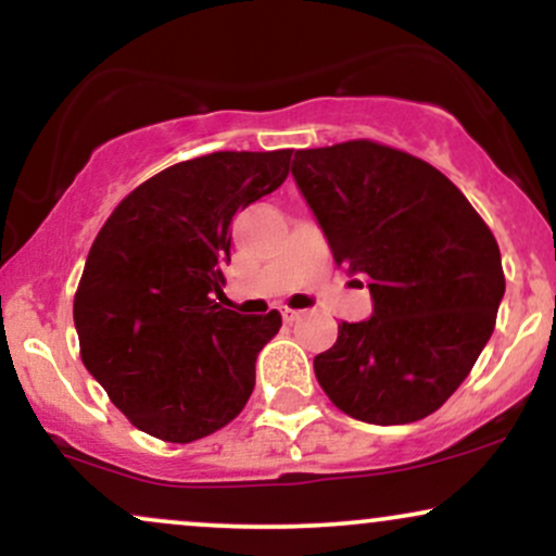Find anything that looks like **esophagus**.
<instances>
[{
	"instance_id": "1",
	"label": "esophagus",
	"mask_w": 556,
	"mask_h": 556,
	"mask_svg": "<svg viewBox=\"0 0 556 556\" xmlns=\"http://www.w3.org/2000/svg\"><path fill=\"white\" fill-rule=\"evenodd\" d=\"M282 318H285L287 324L298 321V318H300V311H295V308H285V311H282Z\"/></svg>"
}]
</instances>
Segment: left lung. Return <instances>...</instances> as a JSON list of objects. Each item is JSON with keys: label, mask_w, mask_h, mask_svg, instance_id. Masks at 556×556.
<instances>
[{"label": "left lung", "mask_w": 556, "mask_h": 556, "mask_svg": "<svg viewBox=\"0 0 556 556\" xmlns=\"http://www.w3.org/2000/svg\"><path fill=\"white\" fill-rule=\"evenodd\" d=\"M292 177L334 264L366 274L374 298V316L342 321L314 358L318 384L366 424L431 416L494 331L504 295L494 235L437 167L376 140L295 151Z\"/></svg>", "instance_id": "8db88e82"}]
</instances>
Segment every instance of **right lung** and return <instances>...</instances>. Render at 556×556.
<instances>
[{"label":"right lung","mask_w":556,"mask_h":556,"mask_svg":"<svg viewBox=\"0 0 556 556\" xmlns=\"http://www.w3.org/2000/svg\"><path fill=\"white\" fill-rule=\"evenodd\" d=\"M290 156L216 151L172 164L125 195L96 235L73 303L80 358L136 429L188 444L245 407L282 316L222 305L229 227L287 180Z\"/></svg>","instance_id":"right-lung-1"}]
</instances>
